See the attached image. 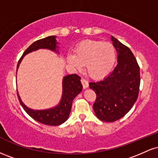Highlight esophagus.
Returning <instances> with one entry per match:
<instances>
[{
	"label": "esophagus",
	"instance_id": "34e87169",
	"mask_svg": "<svg viewBox=\"0 0 158 158\" xmlns=\"http://www.w3.org/2000/svg\"><path fill=\"white\" fill-rule=\"evenodd\" d=\"M81 85H82L83 88H87L88 87V81L85 80V79H83V78H81Z\"/></svg>",
	"mask_w": 158,
	"mask_h": 158
}]
</instances>
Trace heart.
Returning <instances> with one entry per match:
<instances>
[{
  "instance_id": "heart-1",
  "label": "heart",
  "mask_w": 158,
  "mask_h": 158,
  "mask_svg": "<svg viewBox=\"0 0 158 158\" xmlns=\"http://www.w3.org/2000/svg\"><path fill=\"white\" fill-rule=\"evenodd\" d=\"M117 60L114 45L102 41L88 40L76 48L74 55L68 56V62L77 68L85 65L86 73L93 79H102L113 70Z\"/></svg>"
}]
</instances>
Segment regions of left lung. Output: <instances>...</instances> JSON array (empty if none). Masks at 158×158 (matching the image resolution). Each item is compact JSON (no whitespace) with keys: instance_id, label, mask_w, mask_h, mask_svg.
<instances>
[{"instance_id":"1","label":"left lung","mask_w":158,"mask_h":158,"mask_svg":"<svg viewBox=\"0 0 158 158\" xmlns=\"http://www.w3.org/2000/svg\"><path fill=\"white\" fill-rule=\"evenodd\" d=\"M117 52V64L111 73L102 81L89 83L97 94L94 103L96 116L104 122H114L131 110L139 94V67L128 47L112 36Z\"/></svg>"}]
</instances>
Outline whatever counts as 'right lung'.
Wrapping results in <instances>:
<instances>
[{
	"label": "right lung",
	"instance_id": "1",
	"mask_svg": "<svg viewBox=\"0 0 158 158\" xmlns=\"http://www.w3.org/2000/svg\"><path fill=\"white\" fill-rule=\"evenodd\" d=\"M55 36L51 35L48 37L37 40L35 42L29 47L23 53L22 56L20 58L17 64V70L19 67V64L22 60L23 57L29 52L39 50L41 48L49 49V50L56 51V44ZM17 73V71H16ZM80 77L77 74L68 75L63 79V94L62 99L60 104L56 108L52 109L35 110L27 108L21 100L19 94L17 92L18 98L21 106L32 119L41 124L48 126H59L67 120L70 113L72 107V102L73 99L82 90V85L80 81Z\"/></svg>",
	"mask_w": 158,
	"mask_h": 158
}]
</instances>
